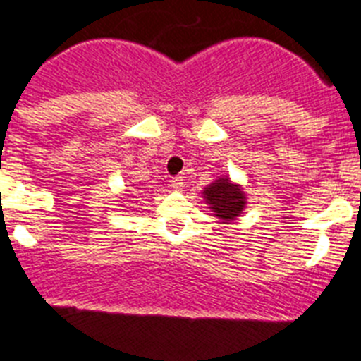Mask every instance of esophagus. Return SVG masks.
<instances>
[{
	"mask_svg": "<svg viewBox=\"0 0 361 361\" xmlns=\"http://www.w3.org/2000/svg\"><path fill=\"white\" fill-rule=\"evenodd\" d=\"M171 187H173L174 190H181V188L185 187V181H183V178H181V176H176V178H173V180H171Z\"/></svg>",
	"mask_w": 361,
	"mask_h": 361,
	"instance_id": "34e87169",
	"label": "esophagus"
}]
</instances>
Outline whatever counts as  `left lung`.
<instances>
[{
    "mask_svg": "<svg viewBox=\"0 0 361 361\" xmlns=\"http://www.w3.org/2000/svg\"><path fill=\"white\" fill-rule=\"evenodd\" d=\"M203 200L221 223L230 225L246 209V194L243 187L228 176H221L203 188Z\"/></svg>",
    "mask_w": 361,
    "mask_h": 361,
    "instance_id": "1",
    "label": "left lung"
}]
</instances>
